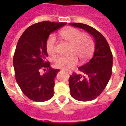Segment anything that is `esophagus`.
<instances>
[{
  "mask_svg": "<svg viewBox=\"0 0 126 126\" xmlns=\"http://www.w3.org/2000/svg\"><path fill=\"white\" fill-rule=\"evenodd\" d=\"M69 74H72V73H71V71H69Z\"/></svg>",
  "mask_w": 126,
  "mask_h": 126,
  "instance_id": "obj_1",
  "label": "esophagus"
}]
</instances>
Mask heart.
Segmentation results:
<instances>
[{
	"instance_id": "obj_1",
	"label": "heart",
	"mask_w": 126,
	"mask_h": 126,
	"mask_svg": "<svg viewBox=\"0 0 126 126\" xmlns=\"http://www.w3.org/2000/svg\"><path fill=\"white\" fill-rule=\"evenodd\" d=\"M61 36L66 41L71 44V53H74L84 60L88 58L94 49V42L90 36L83 34L80 30L75 28H67L61 32ZM47 52L50 55H54L56 52V36L51 34L46 43ZM78 63V58L74 55L68 57L58 56L53 60V65L56 68L69 70Z\"/></svg>"
}]
</instances>
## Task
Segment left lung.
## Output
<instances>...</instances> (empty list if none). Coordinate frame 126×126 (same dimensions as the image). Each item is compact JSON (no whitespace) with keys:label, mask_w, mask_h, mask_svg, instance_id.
Masks as SVG:
<instances>
[{"label":"left lung","mask_w":126,"mask_h":126,"mask_svg":"<svg viewBox=\"0 0 126 126\" xmlns=\"http://www.w3.org/2000/svg\"><path fill=\"white\" fill-rule=\"evenodd\" d=\"M91 34L95 41L94 55L84 65L79 68L83 75L73 73L69 79L71 95L79 101H91L106 88L112 73L113 56L108 43L101 33L87 24L69 23Z\"/></svg>","instance_id":"1"}]
</instances>
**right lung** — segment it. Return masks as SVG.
<instances>
[{
	"instance_id": "add662e5",
	"label": "right lung",
	"mask_w": 126,
	"mask_h": 126,
	"mask_svg": "<svg viewBox=\"0 0 126 126\" xmlns=\"http://www.w3.org/2000/svg\"><path fill=\"white\" fill-rule=\"evenodd\" d=\"M66 24L38 22L28 27L18 41L13 57L16 81L23 93L35 102H45L53 97L55 78L60 70L52 69L46 61V43L51 33Z\"/></svg>"
}]
</instances>
